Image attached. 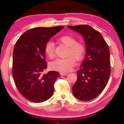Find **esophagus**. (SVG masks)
Segmentation results:
<instances>
[{
	"instance_id": "obj_1",
	"label": "esophagus",
	"mask_w": 124,
	"mask_h": 124,
	"mask_svg": "<svg viewBox=\"0 0 124 124\" xmlns=\"http://www.w3.org/2000/svg\"><path fill=\"white\" fill-rule=\"evenodd\" d=\"M61 74V75H68V73H60Z\"/></svg>"
}]
</instances>
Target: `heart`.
Here are the masks:
<instances>
[{"label":"heart","mask_w":124,"mask_h":124,"mask_svg":"<svg viewBox=\"0 0 124 124\" xmlns=\"http://www.w3.org/2000/svg\"><path fill=\"white\" fill-rule=\"evenodd\" d=\"M58 40L68 47L67 54L69 57L56 59L51 63L50 67L52 70L62 73L70 72L75 65V59L80 61L84 57L85 54V46L81 43L77 42V40L74 37L70 35L61 37ZM45 52L50 58L54 57V46L52 42H48L45 45Z\"/></svg>","instance_id":"1"}]
</instances>
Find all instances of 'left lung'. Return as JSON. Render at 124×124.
Here are the masks:
<instances>
[{"mask_svg": "<svg viewBox=\"0 0 124 124\" xmlns=\"http://www.w3.org/2000/svg\"><path fill=\"white\" fill-rule=\"evenodd\" d=\"M68 27L84 38L86 56L77 72V80L72 86L77 99L90 101L101 93L108 83L110 74V52L101 34L89 25Z\"/></svg>", "mask_w": 124, "mask_h": 124, "instance_id": "left-lung-1", "label": "left lung"}]
</instances>
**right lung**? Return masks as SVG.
I'll use <instances>...</instances> for the list:
<instances>
[{
	"instance_id": "right-lung-1",
	"label": "right lung",
	"mask_w": 124,
	"mask_h": 124,
	"mask_svg": "<svg viewBox=\"0 0 124 124\" xmlns=\"http://www.w3.org/2000/svg\"><path fill=\"white\" fill-rule=\"evenodd\" d=\"M63 28L31 29L24 33L15 45L12 76L18 91L29 101L43 102L53 95L54 83L60 74L56 71L42 74L47 68L45 46L50 38Z\"/></svg>"
}]
</instances>
